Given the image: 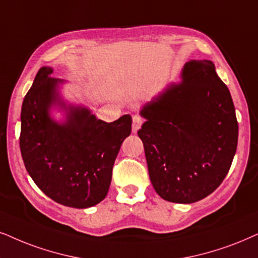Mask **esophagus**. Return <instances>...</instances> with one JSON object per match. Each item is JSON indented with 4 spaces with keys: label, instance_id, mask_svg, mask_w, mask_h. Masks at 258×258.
<instances>
[{
    "label": "esophagus",
    "instance_id": "34e87169",
    "mask_svg": "<svg viewBox=\"0 0 258 258\" xmlns=\"http://www.w3.org/2000/svg\"><path fill=\"white\" fill-rule=\"evenodd\" d=\"M143 123V119L140 118L139 115H135L133 116V121H132V132L133 133H137L138 132V130L140 128V126H142Z\"/></svg>",
    "mask_w": 258,
    "mask_h": 258
}]
</instances>
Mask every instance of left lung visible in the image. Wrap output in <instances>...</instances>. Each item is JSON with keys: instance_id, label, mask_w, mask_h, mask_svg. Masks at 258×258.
<instances>
[{"instance_id": "left-lung-1", "label": "left lung", "mask_w": 258, "mask_h": 258, "mask_svg": "<svg viewBox=\"0 0 258 258\" xmlns=\"http://www.w3.org/2000/svg\"><path fill=\"white\" fill-rule=\"evenodd\" d=\"M138 131L156 193L193 204L213 193L230 170L238 122L229 88L211 60H189L171 83L140 109Z\"/></svg>"}]
</instances>
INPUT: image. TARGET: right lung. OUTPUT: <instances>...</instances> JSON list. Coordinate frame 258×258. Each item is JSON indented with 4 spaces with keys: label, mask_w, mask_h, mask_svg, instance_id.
I'll list each match as a JSON object with an SVG mask.
<instances>
[{
    "label": "right lung",
    "mask_w": 258,
    "mask_h": 258,
    "mask_svg": "<svg viewBox=\"0 0 258 258\" xmlns=\"http://www.w3.org/2000/svg\"><path fill=\"white\" fill-rule=\"evenodd\" d=\"M42 67L21 108L20 150L26 170L39 189L58 204L74 208L95 206L106 198L120 146L131 135L132 118L126 114L113 122L97 119L83 106L68 105L59 87ZM58 106L63 122L50 116Z\"/></svg>",
    "instance_id": "add662e5"
}]
</instances>
